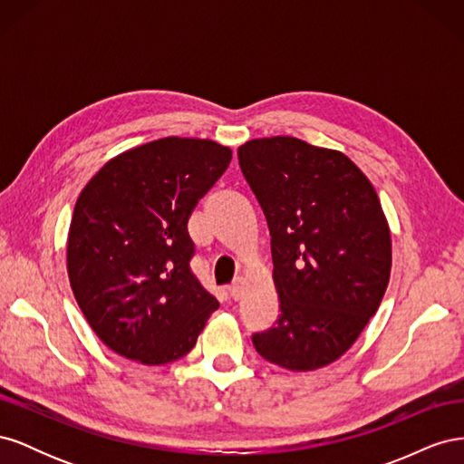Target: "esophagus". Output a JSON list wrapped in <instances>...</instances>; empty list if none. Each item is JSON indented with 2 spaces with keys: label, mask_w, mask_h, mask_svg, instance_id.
Masks as SVG:
<instances>
[{
  "label": "esophagus",
  "mask_w": 464,
  "mask_h": 464,
  "mask_svg": "<svg viewBox=\"0 0 464 464\" xmlns=\"http://www.w3.org/2000/svg\"><path fill=\"white\" fill-rule=\"evenodd\" d=\"M228 294L232 300H240L242 296V280H234V283L228 286Z\"/></svg>",
  "instance_id": "obj_1"
}]
</instances>
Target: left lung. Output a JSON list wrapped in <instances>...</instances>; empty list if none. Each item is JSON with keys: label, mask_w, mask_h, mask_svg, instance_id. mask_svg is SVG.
I'll use <instances>...</instances> for the list:
<instances>
[{"label": "left lung", "mask_w": 464, "mask_h": 464, "mask_svg": "<svg viewBox=\"0 0 464 464\" xmlns=\"http://www.w3.org/2000/svg\"><path fill=\"white\" fill-rule=\"evenodd\" d=\"M237 160L269 227L280 300L275 327L251 341L280 368L327 366L354 344L389 285L382 203L343 152L296 137L254 139Z\"/></svg>", "instance_id": "left-lung-1"}]
</instances>
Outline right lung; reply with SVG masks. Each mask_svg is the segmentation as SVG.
Returning a JSON list of instances; mask_svg holds the SVG:
<instances>
[{
	"label": "right lung",
	"instance_id": "right-lung-1",
	"mask_svg": "<svg viewBox=\"0 0 464 464\" xmlns=\"http://www.w3.org/2000/svg\"><path fill=\"white\" fill-rule=\"evenodd\" d=\"M232 150L164 137L120 154L75 203L67 273L89 325L116 354L147 366L186 356L218 302L191 271V210Z\"/></svg>",
	"mask_w": 464,
	"mask_h": 464
}]
</instances>
